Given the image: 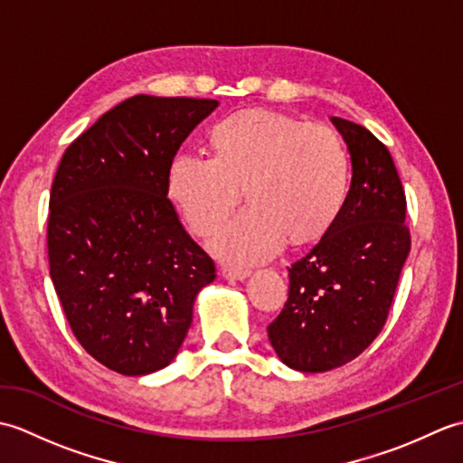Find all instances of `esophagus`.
I'll return each instance as SVG.
<instances>
[{
  "label": "esophagus",
  "instance_id": "esophagus-1",
  "mask_svg": "<svg viewBox=\"0 0 463 463\" xmlns=\"http://www.w3.org/2000/svg\"><path fill=\"white\" fill-rule=\"evenodd\" d=\"M250 274L249 269H234V267H224L222 269V277L226 280H244Z\"/></svg>",
  "mask_w": 463,
  "mask_h": 463
}]
</instances>
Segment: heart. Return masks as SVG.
<instances>
[{
    "label": "heart",
    "mask_w": 463,
    "mask_h": 463,
    "mask_svg": "<svg viewBox=\"0 0 463 463\" xmlns=\"http://www.w3.org/2000/svg\"><path fill=\"white\" fill-rule=\"evenodd\" d=\"M211 145L213 155H176L166 189L193 232L206 237L241 201L244 184L250 203L211 242L221 259L269 260L288 237H320L340 214L350 161L330 127L250 109L216 121Z\"/></svg>",
    "instance_id": "heart-1"
}]
</instances>
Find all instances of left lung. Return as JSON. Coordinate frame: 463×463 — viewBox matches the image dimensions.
I'll return each instance as SVG.
<instances>
[{
	"instance_id": "left-lung-1",
	"label": "left lung",
	"mask_w": 463,
	"mask_h": 463,
	"mask_svg": "<svg viewBox=\"0 0 463 463\" xmlns=\"http://www.w3.org/2000/svg\"><path fill=\"white\" fill-rule=\"evenodd\" d=\"M332 123L350 151V191L324 237L288 267V300L269 324L274 352L298 372L344 366L376 340L411 247L404 186L386 145L362 125Z\"/></svg>"
}]
</instances>
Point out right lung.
<instances>
[{
	"label": "right lung",
	"instance_id": "1",
	"mask_svg": "<svg viewBox=\"0 0 463 463\" xmlns=\"http://www.w3.org/2000/svg\"><path fill=\"white\" fill-rule=\"evenodd\" d=\"M219 101L135 95L67 146L49 194V274L73 336L105 368L169 366L216 277L169 201L181 143Z\"/></svg>",
	"mask_w": 463,
	"mask_h": 463
}]
</instances>
